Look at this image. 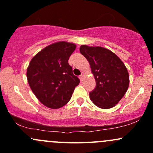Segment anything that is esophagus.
Listing matches in <instances>:
<instances>
[{
  "mask_svg": "<svg viewBox=\"0 0 153 153\" xmlns=\"http://www.w3.org/2000/svg\"><path fill=\"white\" fill-rule=\"evenodd\" d=\"M84 76H85V72H81V75L79 76L80 80H81V81H82V80L84 79Z\"/></svg>",
  "mask_w": 153,
  "mask_h": 153,
  "instance_id": "obj_1",
  "label": "esophagus"
}]
</instances>
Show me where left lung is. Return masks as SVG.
I'll list each match as a JSON object with an SVG mask.
<instances>
[{"mask_svg":"<svg viewBox=\"0 0 153 153\" xmlns=\"http://www.w3.org/2000/svg\"><path fill=\"white\" fill-rule=\"evenodd\" d=\"M80 52L89 61L96 81V87L89 92L91 101L101 109L115 106L129 87V75L126 66L106 48L81 45Z\"/></svg>","mask_w":153,"mask_h":153,"instance_id":"1","label":"left lung"}]
</instances>
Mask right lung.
I'll list each match as a JSON object with an SVG mask.
<instances>
[{"instance_id":"add662e5","label":"right lung","mask_w":153,"mask_h":153,"mask_svg":"<svg viewBox=\"0 0 153 153\" xmlns=\"http://www.w3.org/2000/svg\"><path fill=\"white\" fill-rule=\"evenodd\" d=\"M76 45L58 41L36 54L27 69L28 84L38 101L51 109H59L69 102L80 83L68 63Z\"/></svg>"}]
</instances>
